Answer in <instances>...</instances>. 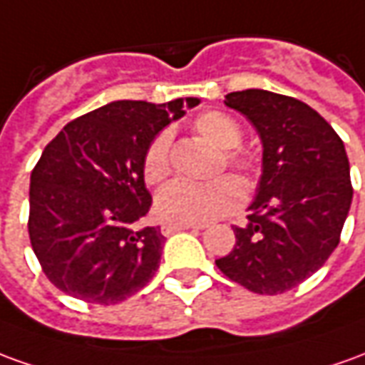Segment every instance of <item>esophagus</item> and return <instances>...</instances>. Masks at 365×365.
I'll list each match as a JSON object with an SVG mask.
<instances>
[{
    "label": "esophagus",
    "instance_id": "1",
    "mask_svg": "<svg viewBox=\"0 0 365 365\" xmlns=\"http://www.w3.org/2000/svg\"><path fill=\"white\" fill-rule=\"evenodd\" d=\"M205 225H164L162 227V233L164 235H172V233H178V231H187V229H203Z\"/></svg>",
    "mask_w": 365,
    "mask_h": 365
}]
</instances>
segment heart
I'll use <instances>...</instances> for the list:
<instances>
[{
	"instance_id": "b5f03b06",
	"label": "heart",
	"mask_w": 365,
	"mask_h": 365,
	"mask_svg": "<svg viewBox=\"0 0 365 365\" xmlns=\"http://www.w3.org/2000/svg\"><path fill=\"white\" fill-rule=\"evenodd\" d=\"M193 130L201 138L213 144L223 154L227 168L247 180L253 172V160L245 152L237 150L243 140L241 126L229 114L221 110L201 112L193 120ZM170 144L172 136L168 130L158 132L148 144L142 158V175L148 185L162 183L172 172L170 164ZM243 201V185L235 178H219L209 183L175 182L160 191L156 200L158 217L178 223V225H200L235 211Z\"/></svg>"
}]
</instances>
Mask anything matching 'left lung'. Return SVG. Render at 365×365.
<instances>
[{
  "mask_svg": "<svg viewBox=\"0 0 365 365\" xmlns=\"http://www.w3.org/2000/svg\"><path fill=\"white\" fill-rule=\"evenodd\" d=\"M225 104L245 114L262 142V175L249 223L233 227V251L215 261L257 294H280L312 277L340 243L351 203L342 138L308 104L249 88Z\"/></svg>",
  "mask_w": 365,
  "mask_h": 365,
  "instance_id": "obj_1",
  "label": "left lung"
}]
</instances>
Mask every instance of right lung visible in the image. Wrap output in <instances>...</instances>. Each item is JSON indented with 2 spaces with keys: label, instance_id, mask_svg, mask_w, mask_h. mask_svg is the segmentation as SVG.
Here are the masks:
<instances>
[{
  "label": "right lung",
  "instance_id": "right-lung-1",
  "mask_svg": "<svg viewBox=\"0 0 365 365\" xmlns=\"http://www.w3.org/2000/svg\"><path fill=\"white\" fill-rule=\"evenodd\" d=\"M197 106L200 98H185ZM183 116L165 104L116 101L78 116L51 140L31 172L29 239L45 277L65 294L116 304L160 267V227L136 229L152 207L142 175L148 144Z\"/></svg>",
  "mask_w": 365,
  "mask_h": 365
}]
</instances>
